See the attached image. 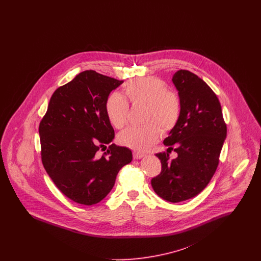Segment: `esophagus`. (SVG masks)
Masks as SVG:
<instances>
[{"mask_svg": "<svg viewBox=\"0 0 261 261\" xmlns=\"http://www.w3.org/2000/svg\"><path fill=\"white\" fill-rule=\"evenodd\" d=\"M145 155H146V154L143 153V152H139V151H134V152H133V158H134L135 160L143 159Z\"/></svg>", "mask_w": 261, "mask_h": 261, "instance_id": "34e87169", "label": "esophagus"}]
</instances>
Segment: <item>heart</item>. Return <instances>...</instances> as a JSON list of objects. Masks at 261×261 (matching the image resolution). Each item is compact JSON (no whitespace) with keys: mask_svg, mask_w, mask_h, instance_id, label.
Listing matches in <instances>:
<instances>
[{"mask_svg":"<svg viewBox=\"0 0 261 261\" xmlns=\"http://www.w3.org/2000/svg\"><path fill=\"white\" fill-rule=\"evenodd\" d=\"M125 94L133 106H146L144 126H131L118 135L121 146L144 151L153 146L162 134L172 132L182 114V102L177 93L167 90L166 84L156 77L137 78L129 81ZM106 112L116 129L124 127L128 120L129 105L122 95L112 93L106 101Z\"/></svg>","mask_w":261,"mask_h":261,"instance_id":"b5f03b06","label":"heart"}]
</instances>
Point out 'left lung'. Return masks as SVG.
<instances>
[{"mask_svg":"<svg viewBox=\"0 0 261 261\" xmlns=\"http://www.w3.org/2000/svg\"><path fill=\"white\" fill-rule=\"evenodd\" d=\"M172 81L182 114L163 143L169 147L167 152L174 149L178 156L171 160L166 152L155 154L162 172L151 179V186L161 198L175 203L198 196L207 186L219 164L227 126L219 99L198 75L180 69Z\"/></svg>","mask_w":261,"mask_h":261,"instance_id":"left-lung-1","label":"left lung"}]
</instances>
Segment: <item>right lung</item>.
I'll use <instances>...</instances> for the list:
<instances>
[{
	"instance_id": "add662e5",
	"label": "right lung",
	"mask_w": 261,
	"mask_h": 261,
	"mask_svg": "<svg viewBox=\"0 0 261 261\" xmlns=\"http://www.w3.org/2000/svg\"><path fill=\"white\" fill-rule=\"evenodd\" d=\"M122 83L85 70L54 92L40 121L44 168L62 194L77 203L92 205L105 199L119 170L132 161L130 149L114 144L99 153L114 138L106 101Z\"/></svg>"
}]
</instances>
